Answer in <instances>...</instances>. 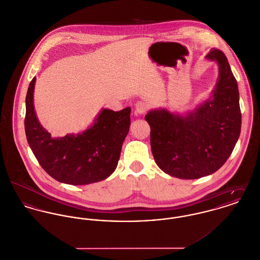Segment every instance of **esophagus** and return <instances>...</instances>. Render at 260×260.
Listing matches in <instances>:
<instances>
[{"instance_id": "1", "label": "esophagus", "mask_w": 260, "mask_h": 260, "mask_svg": "<svg viewBox=\"0 0 260 260\" xmlns=\"http://www.w3.org/2000/svg\"><path fill=\"white\" fill-rule=\"evenodd\" d=\"M135 107H136V113L137 114H144L147 111V109H148V105L146 103L143 102V101H139L135 105Z\"/></svg>"}]
</instances>
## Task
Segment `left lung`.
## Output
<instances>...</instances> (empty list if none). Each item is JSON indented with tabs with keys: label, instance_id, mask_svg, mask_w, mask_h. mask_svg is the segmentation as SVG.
<instances>
[{
	"label": "left lung",
	"instance_id": "1",
	"mask_svg": "<svg viewBox=\"0 0 260 260\" xmlns=\"http://www.w3.org/2000/svg\"><path fill=\"white\" fill-rule=\"evenodd\" d=\"M205 58L218 64L211 96L185 116L167 110L147 113L150 146L158 168L181 179H197L218 171L229 159L241 128L237 82L225 55L211 49Z\"/></svg>",
	"mask_w": 260,
	"mask_h": 260
}]
</instances>
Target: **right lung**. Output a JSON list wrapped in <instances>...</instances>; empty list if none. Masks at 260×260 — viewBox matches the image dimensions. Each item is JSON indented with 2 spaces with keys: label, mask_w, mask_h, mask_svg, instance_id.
Masks as SVG:
<instances>
[{
  "label": "right lung",
  "mask_w": 260,
  "mask_h": 260,
  "mask_svg": "<svg viewBox=\"0 0 260 260\" xmlns=\"http://www.w3.org/2000/svg\"><path fill=\"white\" fill-rule=\"evenodd\" d=\"M36 78L26 96L25 132L36 158L45 172L59 182L83 185L106 179L115 172L121 145L129 131L131 108L103 110L83 134L53 139L39 122L34 109Z\"/></svg>",
  "instance_id": "right-lung-1"
}]
</instances>
